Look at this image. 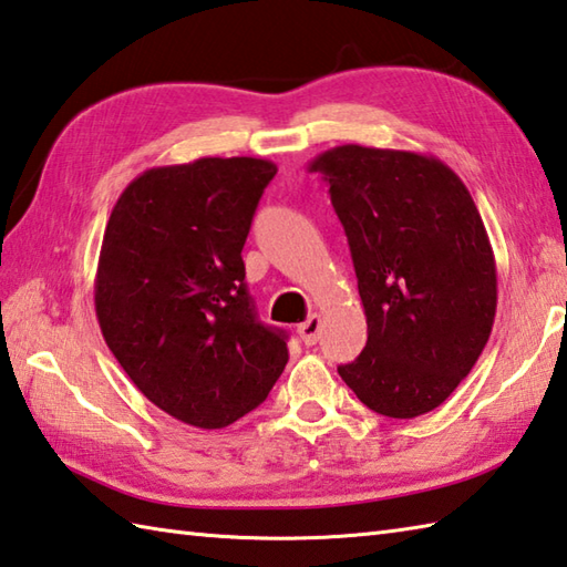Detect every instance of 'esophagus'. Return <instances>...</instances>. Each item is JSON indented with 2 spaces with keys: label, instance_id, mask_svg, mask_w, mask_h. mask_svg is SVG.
Here are the masks:
<instances>
[{
  "label": "esophagus",
  "instance_id": "esophagus-1",
  "mask_svg": "<svg viewBox=\"0 0 567 567\" xmlns=\"http://www.w3.org/2000/svg\"><path fill=\"white\" fill-rule=\"evenodd\" d=\"M319 331H321V317L319 315H312L307 321H302V324L297 327V334H299V339L305 341V347H315V343L319 341Z\"/></svg>",
  "mask_w": 567,
  "mask_h": 567
}]
</instances>
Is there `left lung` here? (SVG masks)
I'll list each match as a JSON object with an SVG mask.
<instances>
[{
    "instance_id": "1",
    "label": "left lung",
    "mask_w": 567,
    "mask_h": 567,
    "mask_svg": "<svg viewBox=\"0 0 567 567\" xmlns=\"http://www.w3.org/2000/svg\"><path fill=\"white\" fill-rule=\"evenodd\" d=\"M347 230L369 327L339 375L363 405L417 417L452 395L489 341L496 260L467 186L432 154L341 144L307 164Z\"/></svg>"
}]
</instances>
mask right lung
Listing matches in <instances>:
<instances>
[{
  "instance_id": "obj_1",
  "label": "right lung",
  "mask_w": 567,
  "mask_h": 567,
  "mask_svg": "<svg viewBox=\"0 0 567 567\" xmlns=\"http://www.w3.org/2000/svg\"><path fill=\"white\" fill-rule=\"evenodd\" d=\"M275 174L255 157L152 166L105 226L100 331L144 398L186 425H233L268 398L290 359L285 331L255 317L240 258Z\"/></svg>"
}]
</instances>
